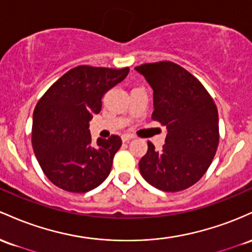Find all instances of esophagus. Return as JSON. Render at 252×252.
<instances>
[{
  "mask_svg": "<svg viewBox=\"0 0 252 252\" xmlns=\"http://www.w3.org/2000/svg\"><path fill=\"white\" fill-rule=\"evenodd\" d=\"M121 139H123L124 143H127V141L133 139V137H132V135H129V134H123V135H121Z\"/></svg>",
  "mask_w": 252,
  "mask_h": 252,
  "instance_id": "1",
  "label": "esophagus"
}]
</instances>
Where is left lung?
<instances>
[{"mask_svg":"<svg viewBox=\"0 0 252 252\" xmlns=\"http://www.w3.org/2000/svg\"><path fill=\"white\" fill-rule=\"evenodd\" d=\"M135 70L154 89L152 120L168 129L160 151L148 143L139 162L141 176L159 190H185L205 175L217 152L216 103L201 82L172 62L143 64Z\"/></svg>","mask_w":252,"mask_h":252,"instance_id":"obj_1","label":"left lung"}]
</instances>
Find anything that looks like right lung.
Here are the masks:
<instances>
[{"label":"right lung","mask_w":252,"mask_h":252,"mask_svg":"<svg viewBox=\"0 0 252 252\" xmlns=\"http://www.w3.org/2000/svg\"><path fill=\"white\" fill-rule=\"evenodd\" d=\"M128 71V67L80 65L64 73L38 101L33 112V151L58 188L86 193L108 177L121 138H98L93 144L89 121L100 113L103 95Z\"/></svg>","instance_id":"obj_1"}]
</instances>
